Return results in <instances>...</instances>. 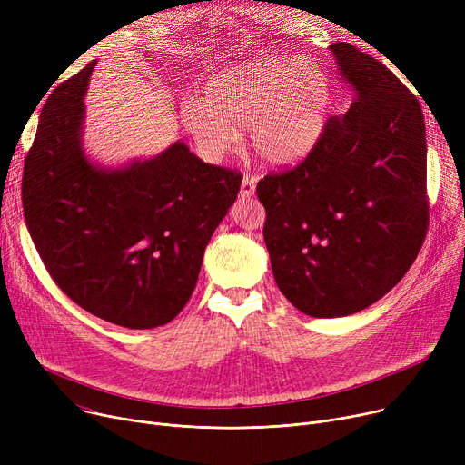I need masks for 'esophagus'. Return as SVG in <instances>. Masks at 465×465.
I'll use <instances>...</instances> for the list:
<instances>
[{
    "label": "esophagus",
    "instance_id": "34e87169",
    "mask_svg": "<svg viewBox=\"0 0 465 465\" xmlns=\"http://www.w3.org/2000/svg\"><path fill=\"white\" fill-rule=\"evenodd\" d=\"M254 190H256V181H254V177H251V175L242 177V183H241V198H252Z\"/></svg>",
    "mask_w": 465,
    "mask_h": 465
}]
</instances>
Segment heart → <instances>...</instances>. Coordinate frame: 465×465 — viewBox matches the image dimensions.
I'll list each match as a JSON object with an SVG mask.
<instances>
[{
	"label": "heart",
	"instance_id": "heart-1",
	"mask_svg": "<svg viewBox=\"0 0 465 465\" xmlns=\"http://www.w3.org/2000/svg\"><path fill=\"white\" fill-rule=\"evenodd\" d=\"M330 102L331 83L319 64L262 56L211 75L202 97L183 105V124L209 160L233 153L247 128L262 160L292 163L319 141Z\"/></svg>",
	"mask_w": 465,
	"mask_h": 465
}]
</instances>
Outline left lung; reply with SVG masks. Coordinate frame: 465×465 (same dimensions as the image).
Returning a JSON list of instances; mask_svg holds the SVG:
<instances>
[{
  "instance_id": "left-lung-1",
  "label": "left lung",
  "mask_w": 465,
  "mask_h": 465,
  "mask_svg": "<svg viewBox=\"0 0 465 465\" xmlns=\"http://www.w3.org/2000/svg\"><path fill=\"white\" fill-rule=\"evenodd\" d=\"M352 86L309 154L256 186L263 241L282 296L314 319L347 316L388 294L430 224L426 126L414 94L351 43L330 45Z\"/></svg>"
}]
</instances>
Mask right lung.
<instances>
[{"mask_svg": "<svg viewBox=\"0 0 465 465\" xmlns=\"http://www.w3.org/2000/svg\"><path fill=\"white\" fill-rule=\"evenodd\" d=\"M94 64L43 105L22 171L24 216L48 275L71 302L111 324L149 330L188 303L242 175L205 163L183 143L149 162L95 169L79 141Z\"/></svg>", "mask_w": 465, "mask_h": 465, "instance_id": "obj_1", "label": "right lung"}]
</instances>
